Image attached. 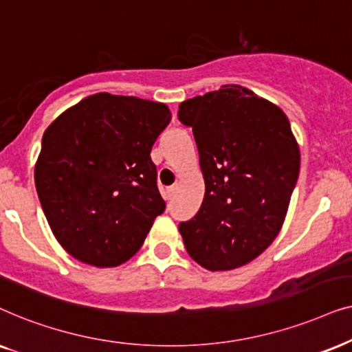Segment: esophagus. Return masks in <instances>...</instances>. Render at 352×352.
<instances>
[{
  "label": "esophagus",
  "instance_id": "1",
  "mask_svg": "<svg viewBox=\"0 0 352 352\" xmlns=\"http://www.w3.org/2000/svg\"><path fill=\"white\" fill-rule=\"evenodd\" d=\"M175 191H177V186H168V188L166 190V198L170 199L172 196L175 195Z\"/></svg>",
  "mask_w": 352,
  "mask_h": 352
}]
</instances>
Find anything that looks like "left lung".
<instances>
[{
    "mask_svg": "<svg viewBox=\"0 0 352 352\" xmlns=\"http://www.w3.org/2000/svg\"><path fill=\"white\" fill-rule=\"evenodd\" d=\"M179 120L193 129L206 193L179 230L208 270L256 259L278 235L299 175V148L283 111L248 88L223 85L186 100Z\"/></svg>",
    "mask_w": 352,
    "mask_h": 352,
    "instance_id": "8db88e82",
    "label": "left lung"
}]
</instances>
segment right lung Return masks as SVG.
<instances>
[{
	"label": "right lung",
	"mask_w": 352,
	"mask_h": 352,
	"mask_svg": "<svg viewBox=\"0 0 352 352\" xmlns=\"http://www.w3.org/2000/svg\"><path fill=\"white\" fill-rule=\"evenodd\" d=\"M162 102L96 93L46 129L35 166L41 209L75 259L116 267L166 209L151 148L170 122Z\"/></svg>",
	"instance_id": "right-lung-1"
}]
</instances>
